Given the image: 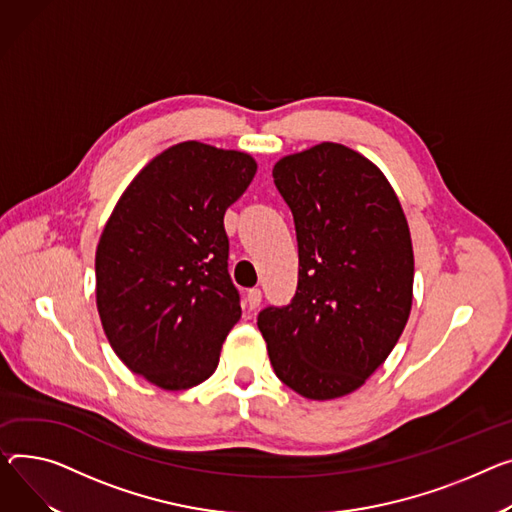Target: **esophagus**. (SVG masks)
<instances>
[{
    "label": "esophagus",
    "instance_id": "34e87169",
    "mask_svg": "<svg viewBox=\"0 0 512 512\" xmlns=\"http://www.w3.org/2000/svg\"><path fill=\"white\" fill-rule=\"evenodd\" d=\"M261 298H263V294H261L259 288H251V290L247 292V306H249L251 311L257 309V306L261 304Z\"/></svg>",
    "mask_w": 512,
    "mask_h": 512
}]
</instances>
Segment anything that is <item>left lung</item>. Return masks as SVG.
<instances>
[{"label": "left lung", "mask_w": 512, "mask_h": 512, "mask_svg": "<svg viewBox=\"0 0 512 512\" xmlns=\"http://www.w3.org/2000/svg\"><path fill=\"white\" fill-rule=\"evenodd\" d=\"M271 175L298 241L294 298L257 317L271 366L306 399L348 395L387 360L410 317V228L381 170L342 144L286 156Z\"/></svg>", "instance_id": "8db88e82"}]
</instances>
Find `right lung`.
I'll return each instance as SVG.
<instances>
[{
	"mask_svg": "<svg viewBox=\"0 0 512 512\" xmlns=\"http://www.w3.org/2000/svg\"><path fill=\"white\" fill-rule=\"evenodd\" d=\"M257 173L245 152L183 142L131 181L96 247V306L121 362L166 391L210 379L241 296L224 214Z\"/></svg>",
	"mask_w": 512,
	"mask_h": 512,
	"instance_id": "right-lung-1",
	"label": "right lung"
}]
</instances>
